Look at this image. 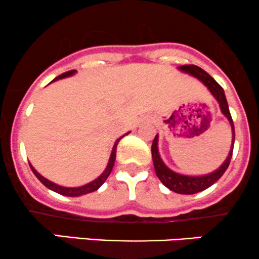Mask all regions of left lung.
<instances>
[{"instance_id": "obj_1", "label": "left lung", "mask_w": 259, "mask_h": 259, "mask_svg": "<svg viewBox=\"0 0 259 259\" xmlns=\"http://www.w3.org/2000/svg\"><path fill=\"white\" fill-rule=\"evenodd\" d=\"M180 71L188 73L193 77H196L197 79H199L200 82L204 84L208 88V91L211 93L215 100L219 103L220 110H222L223 115L228 118L230 122L231 131H232V143L230 152H229L228 158L223 162V165L219 168H217L213 172L208 174V175L203 176H187V175H181V174H177L175 171H172L171 168H168L165 162L162 161L160 154H159L158 149V139L159 136L156 135L154 138L153 144H152V156H153V162H154V168H155L156 176L159 177V180L161 181V184L166 186L170 191L180 193V194H193L198 193L200 191L207 190L208 187H210L211 185H214L218 180L224 175V172L226 171V168L229 167L230 164L231 156H232V150H234V142H235V128H234V122H232L230 110H229L228 101H226L225 93L224 89L215 82L213 77H210L204 69H202L198 66L194 65H185L179 67Z\"/></svg>"}]
</instances>
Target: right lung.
I'll return each instance as SVG.
<instances>
[{
  "label": "right lung",
  "mask_w": 259,
  "mask_h": 259,
  "mask_svg": "<svg viewBox=\"0 0 259 259\" xmlns=\"http://www.w3.org/2000/svg\"><path fill=\"white\" fill-rule=\"evenodd\" d=\"M74 73H75L74 69H73V71H68V72H66V73H62L61 75H59V77L55 78V79L52 80V82H55V80L62 79V78L69 77V75H72V74H74ZM128 133H126V135H128ZM126 135H123V136H122V137H120V138L117 139V141L115 142L114 148H112L111 155H110L109 162H107V166H106L105 170H104V172L101 174V175L99 176L98 179H95L94 181L89 182V184H87V185H84V186H80V187H63V186H59V185L54 184V182L49 181L48 179H45V177L40 175V174L37 172L35 168L31 166L30 162H29V165H30V168H31V171H33V172H34V175H35L37 179H39V181L41 182L44 186H46V187H48L49 190L54 191V192H56V193L62 194V196H67V197H79V196H83V194L91 193V192H94V191H97L98 188L100 187V186L106 181V179H107V177H109L110 172H111L112 167H114L115 159H116V148H117L118 142H120L121 138H123Z\"/></svg>",
  "instance_id": "1"
}]
</instances>
